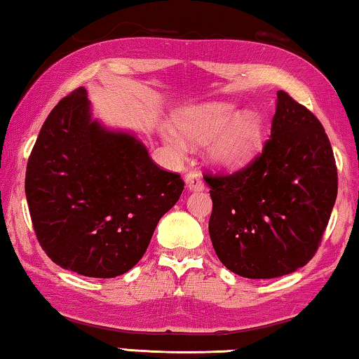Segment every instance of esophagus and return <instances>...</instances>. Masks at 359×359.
<instances>
[{
    "label": "esophagus",
    "instance_id": "34e87169",
    "mask_svg": "<svg viewBox=\"0 0 359 359\" xmlns=\"http://www.w3.org/2000/svg\"><path fill=\"white\" fill-rule=\"evenodd\" d=\"M186 188L189 191H204V183H202L201 176L197 173H188L186 175Z\"/></svg>",
    "mask_w": 359,
    "mask_h": 359
}]
</instances>
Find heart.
Instances as JSON below:
<instances>
[{
	"mask_svg": "<svg viewBox=\"0 0 359 359\" xmlns=\"http://www.w3.org/2000/svg\"><path fill=\"white\" fill-rule=\"evenodd\" d=\"M181 133L197 144H209L207 157L214 167L238 171L248 167L262 147V121L256 113H243L231 103L212 102L183 108L175 115ZM162 137L178 157L189 150V142L175 129Z\"/></svg>",
	"mask_w": 359,
	"mask_h": 359,
	"instance_id": "obj_1",
	"label": "heart"
}]
</instances>
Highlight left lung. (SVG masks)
<instances>
[{
  "label": "left lung",
  "instance_id": "1",
  "mask_svg": "<svg viewBox=\"0 0 359 359\" xmlns=\"http://www.w3.org/2000/svg\"><path fill=\"white\" fill-rule=\"evenodd\" d=\"M210 240L220 262L246 278H275L318 251L339 189L329 137L319 119L277 92L270 139L246 168L204 176Z\"/></svg>",
  "mask_w": 359,
  "mask_h": 359
}]
</instances>
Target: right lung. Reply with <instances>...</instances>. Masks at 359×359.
Returning a JSON list of instances; mask_svg holds the SVG:
<instances>
[{
	"label": "right lung",
	"instance_id": "right-lung-1",
	"mask_svg": "<svg viewBox=\"0 0 359 359\" xmlns=\"http://www.w3.org/2000/svg\"><path fill=\"white\" fill-rule=\"evenodd\" d=\"M183 189L181 176L157 167L136 134L92 118L84 87L51 110L25 171L30 218L46 256L95 278L118 277L141 261Z\"/></svg>",
	"mask_w": 359,
	"mask_h": 359
}]
</instances>
